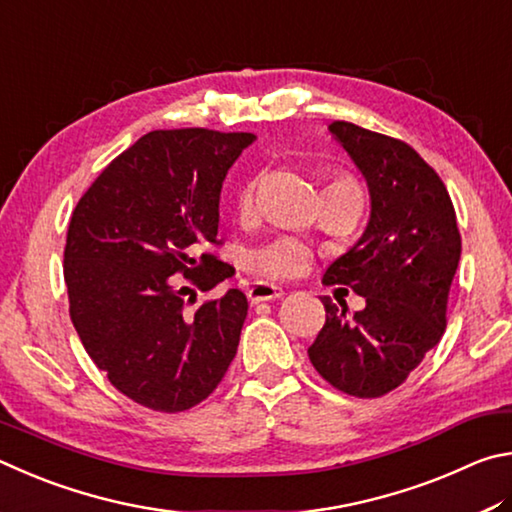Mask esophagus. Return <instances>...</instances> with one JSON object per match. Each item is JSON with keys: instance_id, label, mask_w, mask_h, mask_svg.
I'll use <instances>...</instances> for the list:
<instances>
[{"instance_id": "1", "label": "esophagus", "mask_w": 512, "mask_h": 512, "mask_svg": "<svg viewBox=\"0 0 512 512\" xmlns=\"http://www.w3.org/2000/svg\"><path fill=\"white\" fill-rule=\"evenodd\" d=\"M283 290L276 288V285H267V283H254L247 292V299L251 303H263V301H274L283 297Z\"/></svg>"}]
</instances>
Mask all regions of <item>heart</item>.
I'll return each instance as SVG.
<instances>
[{"instance_id":"1","label":"heart","mask_w":512,"mask_h":512,"mask_svg":"<svg viewBox=\"0 0 512 512\" xmlns=\"http://www.w3.org/2000/svg\"><path fill=\"white\" fill-rule=\"evenodd\" d=\"M326 193H360L355 179L342 173V170H335L326 179ZM256 213V182H247L240 188L236 197V215L240 222H249ZM312 258V251L308 245H303L301 240L294 238H276L267 245L254 247L247 251L245 256V267L261 279L270 281H283L292 279V276L301 274L306 270Z\"/></svg>"}]
</instances>
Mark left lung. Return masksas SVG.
I'll use <instances>...</instances> for the list:
<instances>
[{"label": "left lung", "instance_id": "8db88e82", "mask_svg": "<svg viewBox=\"0 0 512 512\" xmlns=\"http://www.w3.org/2000/svg\"><path fill=\"white\" fill-rule=\"evenodd\" d=\"M369 184L371 218L357 245L330 263L326 285L366 299L348 315L321 297L326 324L308 348L317 373L355 398L398 389L441 342L461 233L443 179L409 143L348 121L328 125Z\"/></svg>", "mask_w": 512, "mask_h": 512}]
</instances>
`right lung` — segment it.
Returning a JSON list of instances; mask_svg holds the SVG:
<instances>
[{
  "instance_id": "right-lung-1",
  "label": "right lung",
  "mask_w": 512,
  "mask_h": 512,
  "mask_svg": "<svg viewBox=\"0 0 512 512\" xmlns=\"http://www.w3.org/2000/svg\"><path fill=\"white\" fill-rule=\"evenodd\" d=\"M249 132L155 130L105 166L71 215L69 317L87 355L123 396L177 414L200 405L238 351L247 297L229 290L197 310L233 267L220 245V191Z\"/></svg>"
}]
</instances>
